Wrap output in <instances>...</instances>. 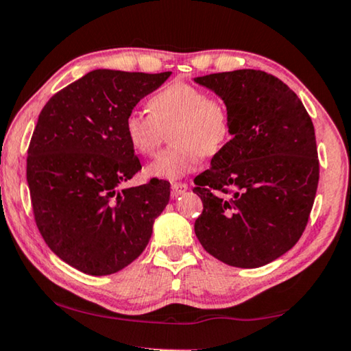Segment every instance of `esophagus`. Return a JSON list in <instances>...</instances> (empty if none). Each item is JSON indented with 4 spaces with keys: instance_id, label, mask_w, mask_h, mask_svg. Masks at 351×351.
<instances>
[{
    "instance_id": "34e87169",
    "label": "esophagus",
    "mask_w": 351,
    "mask_h": 351,
    "mask_svg": "<svg viewBox=\"0 0 351 351\" xmlns=\"http://www.w3.org/2000/svg\"><path fill=\"white\" fill-rule=\"evenodd\" d=\"M187 189L189 187L187 184H184V182H173V184H171V197L176 198L182 195V193L187 192Z\"/></svg>"
}]
</instances>
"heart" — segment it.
I'll return each instance as SVG.
<instances>
[{"instance_id": "1", "label": "heart", "mask_w": 351, "mask_h": 351, "mask_svg": "<svg viewBox=\"0 0 351 351\" xmlns=\"http://www.w3.org/2000/svg\"><path fill=\"white\" fill-rule=\"evenodd\" d=\"M149 110L134 109L125 119V136L136 153L149 156L159 147L162 132L173 125V147L147 165L156 180L176 181L195 171L203 153L213 156L231 134L226 106L208 92L187 82H171L148 99Z\"/></svg>"}]
</instances>
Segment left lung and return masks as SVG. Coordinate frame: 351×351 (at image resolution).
I'll list each match as a JSON object with an SVG mask.
<instances>
[{"instance_id":"8db88e82","label":"left lung","mask_w":351,"mask_h":351,"mask_svg":"<svg viewBox=\"0 0 351 351\" xmlns=\"http://www.w3.org/2000/svg\"><path fill=\"white\" fill-rule=\"evenodd\" d=\"M193 81L223 99L231 123V141L195 178L193 192L203 202L195 234L228 265L269 264L295 245L313 209L319 184L313 121L295 93L265 71Z\"/></svg>"}]
</instances>
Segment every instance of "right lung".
Instances as JSON below:
<instances>
[{
  "mask_svg": "<svg viewBox=\"0 0 351 351\" xmlns=\"http://www.w3.org/2000/svg\"><path fill=\"white\" fill-rule=\"evenodd\" d=\"M171 71L93 70L49 98L27 149L26 180L38 231L87 275H112L142 254L170 184L123 187L142 169L125 119Z\"/></svg>",
  "mask_w": 351,
  "mask_h": 351,
  "instance_id": "right-lung-1",
  "label": "right lung"
}]
</instances>
